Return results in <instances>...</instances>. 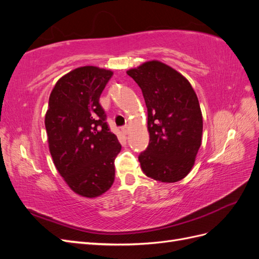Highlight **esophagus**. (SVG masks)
Returning a JSON list of instances; mask_svg holds the SVG:
<instances>
[{
	"instance_id": "34e87169",
	"label": "esophagus",
	"mask_w": 259,
	"mask_h": 259,
	"mask_svg": "<svg viewBox=\"0 0 259 259\" xmlns=\"http://www.w3.org/2000/svg\"><path fill=\"white\" fill-rule=\"evenodd\" d=\"M122 132H123L124 135H127L128 132H130V126H128V125H125V126H123L122 127Z\"/></svg>"
}]
</instances>
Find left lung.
<instances>
[{"mask_svg":"<svg viewBox=\"0 0 259 259\" xmlns=\"http://www.w3.org/2000/svg\"><path fill=\"white\" fill-rule=\"evenodd\" d=\"M126 73L142 89L148 110L149 145L138 156L144 174L176 183L190 173L202 143L203 117L191 84L159 60Z\"/></svg>","mask_w":259,"mask_h":259,"instance_id":"1","label":"left lung"}]
</instances>
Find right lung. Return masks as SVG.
<instances>
[{
	"instance_id": "add662e5",
	"label": "right lung",
	"mask_w": 259,
	"mask_h": 259,
	"mask_svg": "<svg viewBox=\"0 0 259 259\" xmlns=\"http://www.w3.org/2000/svg\"><path fill=\"white\" fill-rule=\"evenodd\" d=\"M113 72L85 66L68 72L55 84L45 114L53 162L73 192L97 198L114 182V160L121 151L109 131L99 97Z\"/></svg>"
}]
</instances>
